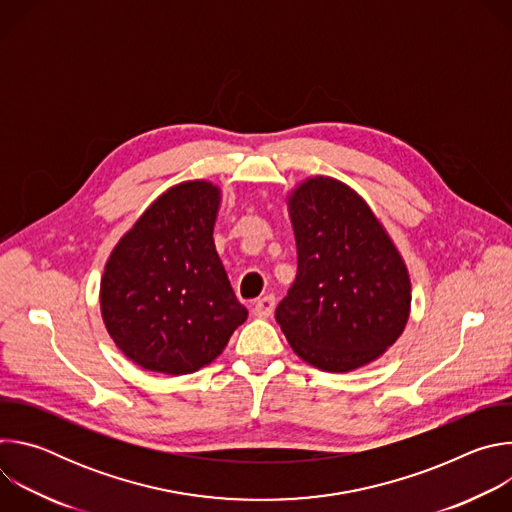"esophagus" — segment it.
<instances>
[{
	"mask_svg": "<svg viewBox=\"0 0 512 512\" xmlns=\"http://www.w3.org/2000/svg\"><path fill=\"white\" fill-rule=\"evenodd\" d=\"M273 308H275V298L273 296H263V298L255 300L253 314L257 318H269L273 314Z\"/></svg>",
	"mask_w": 512,
	"mask_h": 512,
	"instance_id": "obj_1",
	"label": "esophagus"
}]
</instances>
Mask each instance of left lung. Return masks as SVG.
I'll list each match as a JSON object with an SVG mask.
<instances>
[{"mask_svg":"<svg viewBox=\"0 0 512 512\" xmlns=\"http://www.w3.org/2000/svg\"><path fill=\"white\" fill-rule=\"evenodd\" d=\"M287 210L298 275L275 320L312 367L360 369L383 356L407 326V265L371 206L336 178H306L287 194Z\"/></svg>","mask_w":512,"mask_h":512,"instance_id":"1","label":"left lung"}]
</instances>
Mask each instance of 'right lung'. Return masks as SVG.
Masks as SVG:
<instances>
[{"label":"right lung","mask_w":512,"mask_h":512,"mask_svg":"<svg viewBox=\"0 0 512 512\" xmlns=\"http://www.w3.org/2000/svg\"><path fill=\"white\" fill-rule=\"evenodd\" d=\"M218 208L221 188L212 182L176 184L145 208L105 263V328L145 371L196 373L247 320L214 249Z\"/></svg>","instance_id":"1"}]
</instances>
